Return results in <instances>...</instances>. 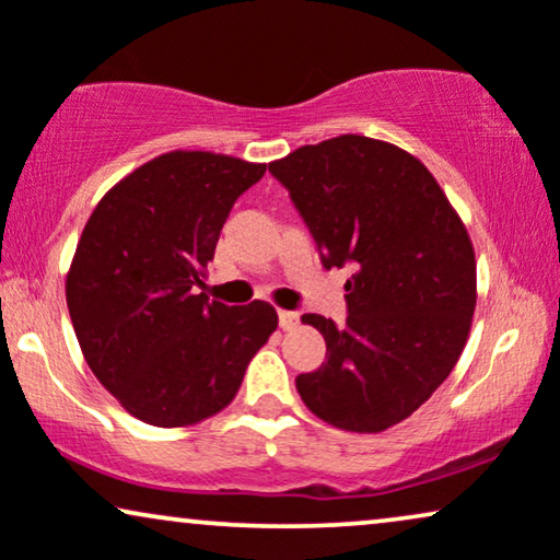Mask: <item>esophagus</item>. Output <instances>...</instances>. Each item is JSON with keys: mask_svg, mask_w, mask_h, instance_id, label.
I'll use <instances>...</instances> for the list:
<instances>
[{"mask_svg": "<svg viewBox=\"0 0 560 560\" xmlns=\"http://www.w3.org/2000/svg\"><path fill=\"white\" fill-rule=\"evenodd\" d=\"M279 325H281V330H294V327L300 325V315H296V312H289V310H279Z\"/></svg>", "mask_w": 560, "mask_h": 560, "instance_id": "esophagus-1", "label": "esophagus"}]
</instances>
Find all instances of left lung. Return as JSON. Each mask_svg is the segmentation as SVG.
I'll use <instances>...</instances> for the list:
<instances>
[{
	"mask_svg": "<svg viewBox=\"0 0 560 560\" xmlns=\"http://www.w3.org/2000/svg\"><path fill=\"white\" fill-rule=\"evenodd\" d=\"M268 171L287 186L323 266H355L348 319L302 315L327 361L296 376L312 415L348 432L407 420L456 366L476 310L474 243L435 176L366 136L302 145Z\"/></svg>",
	"mask_w": 560,
	"mask_h": 560,
	"instance_id": "obj_1",
	"label": "left lung"
}]
</instances>
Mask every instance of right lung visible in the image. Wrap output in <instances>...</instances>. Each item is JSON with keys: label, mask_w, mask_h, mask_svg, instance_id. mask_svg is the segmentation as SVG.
I'll return each instance as SVG.
<instances>
[{"label": "right lung", "mask_w": 560, "mask_h": 560, "mask_svg": "<svg viewBox=\"0 0 560 560\" xmlns=\"http://www.w3.org/2000/svg\"><path fill=\"white\" fill-rule=\"evenodd\" d=\"M266 163L171 151L112 186L66 273L81 353L132 417L189 428L235 399L279 325L268 302L228 307L202 284L235 199Z\"/></svg>", "instance_id": "1"}]
</instances>
